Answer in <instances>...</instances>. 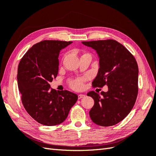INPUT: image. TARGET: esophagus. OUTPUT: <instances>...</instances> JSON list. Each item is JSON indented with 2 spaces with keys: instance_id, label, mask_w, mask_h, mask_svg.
<instances>
[{
  "instance_id": "esophagus-1",
  "label": "esophagus",
  "mask_w": 156,
  "mask_h": 156,
  "mask_svg": "<svg viewBox=\"0 0 156 156\" xmlns=\"http://www.w3.org/2000/svg\"><path fill=\"white\" fill-rule=\"evenodd\" d=\"M84 97H85L84 94H78V99H82V98H84Z\"/></svg>"
}]
</instances>
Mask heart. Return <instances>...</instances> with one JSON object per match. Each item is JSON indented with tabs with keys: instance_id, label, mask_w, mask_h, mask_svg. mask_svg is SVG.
<instances>
[{
	"instance_id": "obj_1",
	"label": "heart",
	"mask_w": 156,
	"mask_h": 156,
	"mask_svg": "<svg viewBox=\"0 0 156 156\" xmlns=\"http://www.w3.org/2000/svg\"><path fill=\"white\" fill-rule=\"evenodd\" d=\"M86 80L85 78H79L72 80L70 82V86L74 90H80L84 87V82Z\"/></svg>"
}]
</instances>
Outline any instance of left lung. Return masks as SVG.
Listing matches in <instances>:
<instances>
[{
	"label": "left lung",
	"instance_id": "1",
	"mask_svg": "<svg viewBox=\"0 0 156 156\" xmlns=\"http://www.w3.org/2000/svg\"><path fill=\"white\" fill-rule=\"evenodd\" d=\"M97 51L100 68L93 80V87L108 86V92L87 93L94 104L89 112L91 120L101 126H110L127 116L138 94L139 68L133 54L112 39L82 42Z\"/></svg>",
	"mask_w": 156,
	"mask_h": 156
}]
</instances>
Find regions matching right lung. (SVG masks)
<instances>
[{"mask_svg": "<svg viewBox=\"0 0 156 156\" xmlns=\"http://www.w3.org/2000/svg\"><path fill=\"white\" fill-rule=\"evenodd\" d=\"M72 41L45 40L34 44L21 58L17 69V83L26 112L38 123L55 126L62 123L78 99L65 90L57 91L49 83L59 70V52Z\"/></svg>", "mask_w": 156, "mask_h": 156, "instance_id": "right-lung-1", "label": "right lung"}]
</instances>
